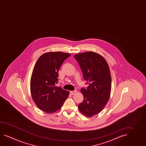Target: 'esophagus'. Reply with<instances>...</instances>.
<instances>
[{"label": "esophagus", "instance_id": "esophagus-1", "mask_svg": "<svg viewBox=\"0 0 146 146\" xmlns=\"http://www.w3.org/2000/svg\"><path fill=\"white\" fill-rule=\"evenodd\" d=\"M76 92V91H75V90L74 91H70V94L73 95H74Z\"/></svg>", "mask_w": 146, "mask_h": 146}]
</instances>
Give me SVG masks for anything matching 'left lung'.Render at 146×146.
Instances as JSON below:
<instances>
[{"instance_id": "1", "label": "left lung", "mask_w": 146, "mask_h": 146, "mask_svg": "<svg viewBox=\"0 0 146 146\" xmlns=\"http://www.w3.org/2000/svg\"><path fill=\"white\" fill-rule=\"evenodd\" d=\"M89 86L81 91L84 100L78 105L81 113L87 117L100 113L110 97L111 79L110 70L103 56L92 51L78 53L74 56Z\"/></svg>"}]
</instances>
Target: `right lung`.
Instances as JSON below:
<instances>
[{
  "instance_id": "1",
  "label": "right lung",
  "mask_w": 146,
  "mask_h": 146,
  "mask_svg": "<svg viewBox=\"0 0 146 146\" xmlns=\"http://www.w3.org/2000/svg\"><path fill=\"white\" fill-rule=\"evenodd\" d=\"M71 55L62 52H49L39 58L33 70L30 91L36 106L46 113L61 108L69 92L57 87L58 72L64 61Z\"/></svg>"
}]
</instances>
